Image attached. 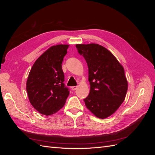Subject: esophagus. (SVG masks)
<instances>
[{"label":"esophagus","instance_id":"obj_1","mask_svg":"<svg viewBox=\"0 0 155 155\" xmlns=\"http://www.w3.org/2000/svg\"><path fill=\"white\" fill-rule=\"evenodd\" d=\"M77 88H78V86H73V87H71L72 90H73V91H76V89H77Z\"/></svg>","mask_w":155,"mask_h":155}]
</instances>
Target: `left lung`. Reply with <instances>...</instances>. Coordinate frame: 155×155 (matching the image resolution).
I'll return each mask as SVG.
<instances>
[{"instance_id":"obj_1","label":"left lung","mask_w":155,"mask_h":155,"mask_svg":"<svg viewBox=\"0 0 155 155\" xmlns=\"http://www.w3.org/2000/svg\"><path fill=\"white\" fill-rule=\"evenodd\" d=\"M76 46L88 68L91 90L84 99L85 105L97 118H108L118 110L126 96L128 83L124 68L109 50L100 45Z\"/></svg>"}]
</instances>
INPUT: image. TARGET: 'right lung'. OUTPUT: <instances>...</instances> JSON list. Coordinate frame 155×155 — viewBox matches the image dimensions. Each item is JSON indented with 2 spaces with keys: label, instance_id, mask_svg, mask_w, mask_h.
<instances>
[{
  "label": "right lung",
  "instance_id": "right-lung-1",
  "mask_svg": "<svg viewBox=\"0 0 155 155\" xmlns=\"http://www.w3.org/2000/svg\"><path fill=\"white\" fill-rule=\"evenodd\" d=\"M68 45L51 46L37 59L30 70L26 91L30 104L39 113L51 115L64 105L69 95L63 81L61 64Z\"/></svg>",
  "mask_w": 155,
  "mask_h": 155
}]
</instances>
